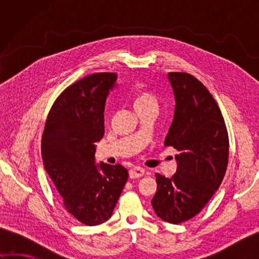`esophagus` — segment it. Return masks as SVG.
Returning <instances> with one entry per match:
<instances>
[{
  "mask_svg": "<svg viewBox=\"0 0 259 259\" xmlns=\"http://www.w3.org/2000/svg\"><path fill=\"white\" fill-rule=\"evenodd\" d=\"M145 175V169L141 167H134L129 170V176L131 179H136V178H140Z\"/></svg>",
  "mask_w": 259,
  "mask_h": 259,
  "instance_id": "34e87169",
  "label": "esophagus"
}]
</instances>
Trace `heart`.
Here are the masks:
<instances>
[{
	"label": "heart",
	"mask_w": 259,
	"mask_h": 259,
	"mask_svg": "<svg viewBox=\"0 0 259 259\" xmlns=\"http://www.w3.org/2000/svg\"><path fill=\"white\" fill-rule=\"evenodd\" d=\"M145 104H156V98L148 90H140L135 98V108Z\"/></svg>",
	"instance_id": "1"
}]
</instances>
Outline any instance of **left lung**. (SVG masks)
<instances>
[{"instance_id":"obj_1","label":"left lung","mask_w":259,"mask_h":259,"mask_svg":"<svg viewBox=\"0 0 259 259\" xmlns=\"http://www.w3.org/2000/svg\"><path fill=\"white\" fill-rule=\"evenodd\" d=\"M176 107L164 146L178 151L171 178L156 174L151 205L162 221L180 224L199 213L221 186L229 155L228 133L221 109L195 76L169 72Z\"/></svg>"}]
</instances>
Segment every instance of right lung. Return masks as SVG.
<instances>
[{"mask_svg": "<svg viewBox=\"0 0 259 259\" xmlns=\"http://www.w3.org/2000/svg\"><path fill=\"white\" fill-rule=\"evenodd\" d=\"M117 74L87 75L69 85L48 114L41 141L45 169L69 213L88 226L112 211L128 180L121 164H96V142L104 135V106Z\"/></svg>", "mask_w": 259, "mask_h": 259, "instance_id": "right-lung-1", "label": "right lung"}]
</instances>
